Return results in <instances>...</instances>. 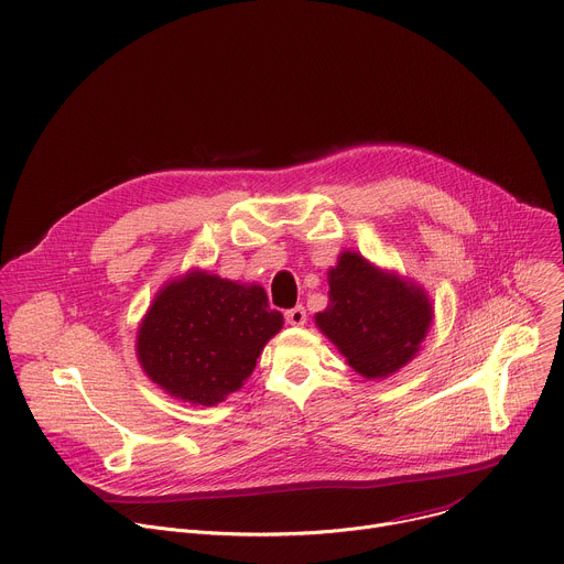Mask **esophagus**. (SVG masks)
<instances>
[{
	"label": "esophagus",
	"mask_w": 564,
	"mask_h": 564,
	"mask_svg": "<svg viewBox=\"0 0 564 564\" xmlns=\"http://www.w3.org/2000/svg\"><path fill=\"white\" fill-rule=\"evenodd\" d=\"M305 307L303 305H296V307H292V310H288L285 312V321L290 326H303L305 324Z\"/></svg>",
	"instance_id": "obj_1"
}]
</instances>
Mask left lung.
<instances>
[{"label": "left lung", "mask_w": 564, "mask_h": 564, "mask_svg": "<svg viewBox=\"0 0 564 564\" xmlns=\"http://www.w3.org/2000/svg\"><path fill=\"white\" fill-rule=\"evenodd\" d=\"M328 307L314 324L355 372L386 379L420 352L435 318L422 285L350 250L328 270Z\"/></svg>", "instance_id": "obj_1"}]
</instances>
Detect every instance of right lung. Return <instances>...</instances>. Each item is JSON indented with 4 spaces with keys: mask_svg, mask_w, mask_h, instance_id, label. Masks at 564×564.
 Masks as SVG:
<instances>
[{
    "mask_svg": "<svg viewBox=\"0 0 564 564\" xmlns=\"http://www.w3.org/2000/svg\"><path fill=\"white\" fill-rule=\"evenodd\" d=\"M283 328L259 283L192 268L153 296L135 335L144 375L194 406H216L252 375L265 344Z\"/></svg>",
    "mask_w": 564,
    "mask_h": 564,
    "instance_id": "obj_1",
    "label": "right lung"
}]
</instances>
